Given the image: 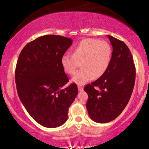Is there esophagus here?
Segmentation results:
<instances>
[{
	"mask_svg": "<svg viewBox=\"0 0 149 149\" xmlns=\"http://www.w3.org/2000/svg\"><path fill=\"white\" fill-rule=\"evenodd\" d=\"M78 90L79 91H82L83 90V87L82 86H80V85H79V86H78Z\"/></svg>",
	"mask_w": 149,
	"mask_h": 149,
	"instance_id": "obj_1",
	"label": "esophagus"
}]
</instances>
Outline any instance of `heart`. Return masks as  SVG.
Returning <instances> with one entry per match:
<instances>
[{
    "label": "heart",
    "instance_id": "b5f03b06",
    "mask_svg": "<svg viewBox=\"0 0 149 149\" xmlns=\"http://www.w3.org/2000/svg\"><path fill=\"white\" fill-rule=\"evenodd\" d=\"M112 49L107 42L93 38L83 39L72 49V56L65 54L61 58L63 70L70 75L74 74L79 66L81 70L73 77V83L85 85L93 79L104 74L111 60Z\"/></svg>",
    "mask_w": 149,
    "mask_h": 149
}]
</instances>
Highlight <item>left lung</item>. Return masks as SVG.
Returning <instances> with one entry per match:
<instances>
[{
  "label": "left lung",
  "mask_w": 149,
  "mask_h": 149,
  "mask_svg": "<svg viewBox=\"0 0 149 149\" xmlns=\"http://www.w3.org/2000/svg\"><path fill=\"white\" fill-rule=\"evenodd\" d=\"M107 36L113 47L109 68L104 74L84 87L88 94L86 107L89 116L99 123H109L123 112L131 97L136 79L129 48L121 40Z\"/></svg>",
  "instance_id": "left-lung-1"
}]
</instances>
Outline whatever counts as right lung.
<instances>
[{"instance_id": "obj_1", "label": "right lung", "mask_w": 149, "mask_h": 149, "mask_svg": "<svg viewBox=\"0 0 149 149\" xmlns=\"http://www.w3.org/2000/svg\"><path fill=\"white\" fill-rule=\"evenodd\" d=\"M72 43L64 36H42L26 45L18 58L15 75L18 96L30 115L44 127L63 125L78 93L75 83L62 89L69 79L61 58Z\"/></svg>"}]
</instances>
